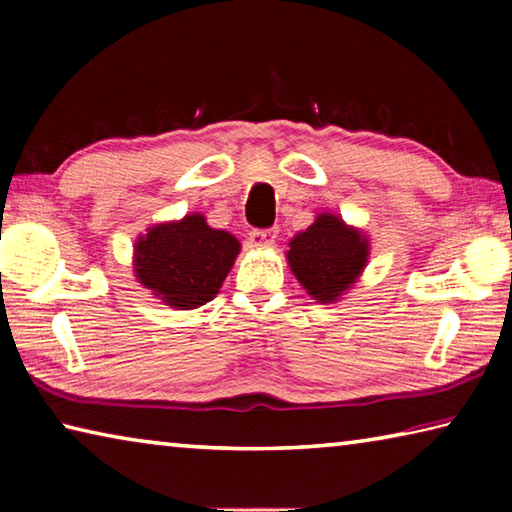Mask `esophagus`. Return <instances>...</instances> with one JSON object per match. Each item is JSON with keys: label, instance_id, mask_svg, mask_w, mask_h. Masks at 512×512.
<instances>
[{"label": "esophagus", "instance_id": "obj_1", "mask_svg": "<svg viewBox=\"0 0 512 512\" xmlns=\"http://www.w3.org/2000/svg\"><path fill=\"white\" fill-rule=\"evenodd\" d=\"M277 239V230H255L250 232V244L255 248H268L273 246Z\"/></svg>", "mask_w": 512, "mask_h": 512}]
</instances>
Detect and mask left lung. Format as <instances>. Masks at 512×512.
<instances>
[{
    "label": "left lung",
    "instance_id": "8db88e82",
    "mask_svg": "<svg viewBox=\"0 0 512 512\" xmlns=\"http://www.w3.org/2000/svg\"><path fill=\"white\" fill-rule=\"evenodd\" d=\"M368 259L366 232L332 212H318L314 223L289 241L287 250L291 273L320 305L339 302L359 282Z\"/></svg>",
    "mask_w": 512,
    "mask_h": 512
}]
</instances>
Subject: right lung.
Masks as SVG:
<instances>
[{"mask_svg":"<svg viewBox=\"0 0 512 512\" xmlns=\"http://www.w3.org/2000/svg\"><path fill=\"white\" fill-rule=\"evenodd\" d=\"M241 244L207 225L201 212L146 228L133 246L137 282L173 309H196L216 298Z\"/></svg>","mask_w":512,"mask_h":512,"instance_id":"obj_1","label":"right lung"}]
</instances>
